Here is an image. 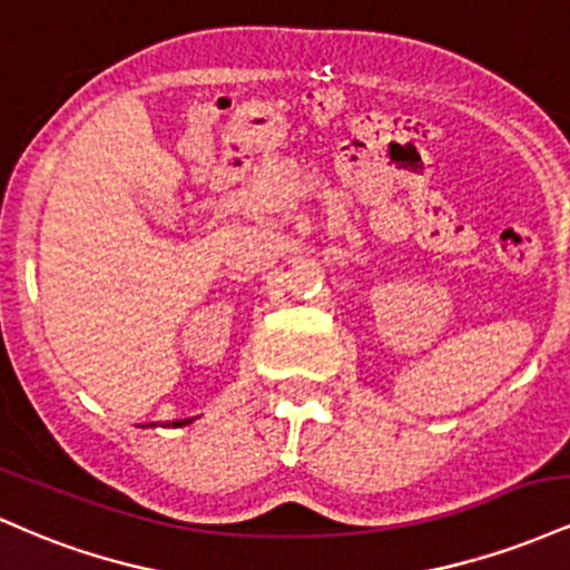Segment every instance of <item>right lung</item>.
Instances as JSON below:
<instances>
[{"mask_svg":"<svg viewBox=\"0 0 570 570\" xmlns=\"http://www.w3.org/2000/svg\"><path fill=\"white\" fill-rule=\"evenodd\" d=\"M189 421H174V423H168V426H187Z\"/></svg>","mask_w":570,"mask_h":570,"instance_id":"add662e5","label":"right lung"}]
</instances>
